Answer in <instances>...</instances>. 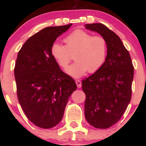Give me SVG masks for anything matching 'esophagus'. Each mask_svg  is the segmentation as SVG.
I'll return each mask as SVG.
<instances>
[{
  "mask_svg": "<svg viewBox=\"0 0 146 146\" xmlns=\"http://www.w3.org/2000/svg\"><path fill=\"white\" fill-rule=\"evenodd\" d=\"M76 84L77 87L78 88H80L82 87V82L80 80H76Z\"/></svg>",
  "mask_w": 146,
  "mask_h": 146,
  "instance_id": "34e87169",
  "label": "esophagus"
}]
</instances>
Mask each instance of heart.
<instances>
[{"label":"heart","instance_id":"heart-1","mask_svg":"<svg viewBox=\"0 0 146 146\" xmlns=\"http://www.w3.org/2000/svg\"><path fill=\"white\" fill-rule=\"evenodd\" d=\"M62 45L54 42L51 47V54L61 68L68 66L74 54L76 62L66 70L68 74L80 78L88 71L96 72L104 62L107 53V43L101 36H92L83 30L78 29L64 39Z\"/></svg>","mask_w":146,"mask_h":146}]
</instances>
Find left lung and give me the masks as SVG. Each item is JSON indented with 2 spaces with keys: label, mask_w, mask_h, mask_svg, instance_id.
I'll return each instance as SVG.
<instances>
[{
  "label": "left lung",
  "mask_w": 146,
  "mask_h": 146,
  "mask_svg": "<svg viewBox=\"0 0 146 146\" xmlns=\"http://www.w3.org/2000/svg\"><path fill=\"white\" fill-rule=\"evenodd\" d=\"M85 28L100 34L107 43L102 66L82 82L86 94L85 117L96 128L106 129L119 120L130 102L133 66L116 34L101 23L87 24Z\"/></svg>",
  "instance_id": "8db88e82"
}]
</instances>
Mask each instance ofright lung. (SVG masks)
<instances>
[{"label": "right lung", "instance_id": "obj_1", "mask_svg": "<svg viewBox=\"0 0 146 146\" xmlns=\"http://www.w3.org/2000/svg\"><path fill=\"white\" fill-rule=\"evenodd\" d=\"M71 26L44 28L29 38L18 54V99L27 118L41 128H51L61 121L69 97L77 88L51 54L52 45Z\"/></svg>", "mask_w": 146, "mask_h": 146}]
</instances>
